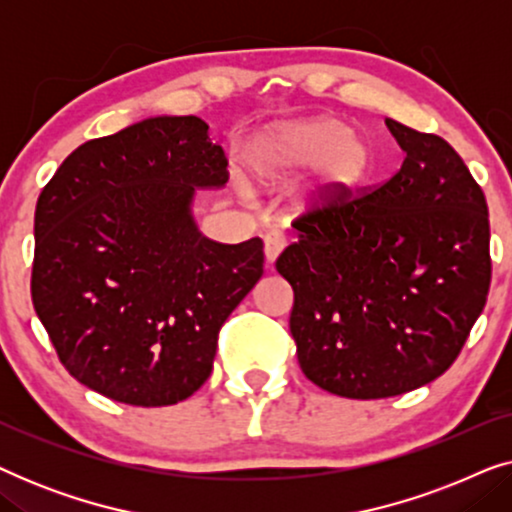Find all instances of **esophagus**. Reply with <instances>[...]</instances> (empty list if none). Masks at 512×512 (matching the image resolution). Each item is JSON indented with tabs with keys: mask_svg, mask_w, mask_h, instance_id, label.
<instances>
[{
	"mask_svg": "<svg viewBox=\"0 0 512 512\" xmlns=\"http://www.w3.org/2000/svg\"><path fill=\"white\" fill-rule=\"evenodd\" d=\"M286 247V237L282 233H277V230H272V233L265 235L263 240V251H265V261H268L270 265L277 261L279 254H282Z\"/></svg>",
	"mask_w": 512,
	"mask_h": 512,
	"instance_id": "1",
	"label": "esophagus"
}]
</instances>
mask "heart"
I'll return each mask as SVG.
<instances>
[{"label": "heart", "instance_id": "1", "mask_svg": "<svg viewBox=\"0 0 512 512\" xmlns=\"http://www.w3.org/2000/svg\"><path fill=\"white\" fill-rule=\"evenodd\" d=\"M251 167L265 186H282L314 167L303 205H328L354 193L373 167L368 139L338 118L286 125L254 144Z\"/></svg>", "mask_w": 512, "mask_h": 512}]
</instances>
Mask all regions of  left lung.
<instances>
[{
    "mask_svg": "<svg viewBox=\"0 0 512 512\" xmlns=\"http://www.w3.org/2000/svg\"><path fill=\"white\" fill-rule=\"evenodd\" d=\"M394 177L298 216L277 258L307 380L345 398L424 387L457 359L492 282L489 212L457 151L387 118Z\"/></svg>",
    "mask_w": 512,
    "mask_h": 512,
    "instance_id": "left-lung-1",
    "label": "left lung"
}]
</instances>
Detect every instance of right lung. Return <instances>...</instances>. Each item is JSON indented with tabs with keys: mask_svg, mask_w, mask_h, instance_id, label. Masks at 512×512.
Here are the masks:
<instances>
[{
	"mask_svg": "<svg viewBox=\"0 0 512 512\" xmlns=\"http://www.w3.org/2000/svg\"><path fill=\"white\" fill-rule=\"evenodd\" d=\"M228 160L198 116H156L69 153L34 212L32 303L69 375L160 408L212 373L223 321L263 275V242L207 240L195 188Z\"/></svg>",
	"mask_w": 512,
	"mask_h": 512,
	"instance_id": "obj_1",
	"label": "right lung"
}]
</instances>
